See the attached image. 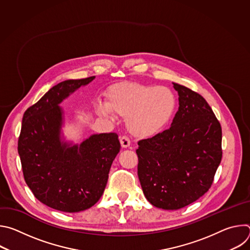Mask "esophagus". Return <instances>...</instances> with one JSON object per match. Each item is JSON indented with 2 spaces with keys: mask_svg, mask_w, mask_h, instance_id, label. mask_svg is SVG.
<instances>
[{
  "mask_svg": "<svg viewBox=\"0 0 250 250\" xmlns=\"http://www.w3.org/2000/svg\"><path fill=\"white\" fill-rule=\"evenodd\" d=\"M120 141H121L122 147H124V148H126V147H128V146H130V140H129V138H128L127 136H125V135L122 136V137L120 138Z\"/></svg>",
  "mask_w": 250,
  "mask_h": 250,
  "instance_id": "esophagus-1",
  "label": "esophagus"
}]
</instances>
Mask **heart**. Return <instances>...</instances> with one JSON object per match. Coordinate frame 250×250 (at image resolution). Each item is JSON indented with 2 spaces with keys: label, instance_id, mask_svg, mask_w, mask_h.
<instances>
[{
  "label": "heart",
  "instance_id": "obj_1",
  "mask_svg": "<svg viewBox=\"0 0 250 250\" xmlns=\"http://www.w3.org/2000/svg\"><path fill=\"white\" fill-rule=\"evenodd\" d=\"M175 109L176 99L168 88L124 82L108 89L104 104H96L95 112L105 120H112V114L125 119L133 136L149 138L166 126Z\"/></svg>",
  "mask_w": 250,
  "mask_h": 250
}]
</instances>
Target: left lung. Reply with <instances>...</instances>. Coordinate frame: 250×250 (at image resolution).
<instances>
[{
	"instance_id": "left-lung-1",
	"label": "left lung",
	"mask_w": 250,
	"mask_h": 250,
	"mask_svg": "<svg viewBox=\"0 0 250 250\" xmlns=\"http://www.w3.org/2000/svg\"><path fill=\"white\" fill-rule=\"evenodd\" d=\"M179 109L171 126L137 142V175L147 201L163 209H179L210 188L221 163L222 126L207 101L173 83Z\"/></svg>"
}]
</instances>
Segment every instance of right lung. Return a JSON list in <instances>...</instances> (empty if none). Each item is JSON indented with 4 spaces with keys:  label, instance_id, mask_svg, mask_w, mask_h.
Segmentation results:
<instances>
[{
    "label": "right lung",
    "instance_id": "right-lung-1",
    "mask_svg": "<svg viewBox=\"0 0 250 250\" xmlns=\"http://www.w3.org/2000/svg\"><path fill=\"white\" fill-rule=\"evenodd\" d=\"M94 79L55 85L22 117L18 151L25 183L35 198L57 210L77 212L94 206L121 149L115 132L93 134L79 146L61 139L63 111L59 104Z\"/></svg>",
    "mask_w": 250,
    "mask_h": 250
}]
</instances>
